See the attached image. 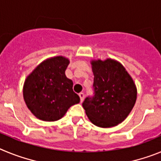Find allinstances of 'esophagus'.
<instances>
[{"mask_svg": "<svg viewBox=\"0 0 161 161\" xmlns=\"http://www.w3.org/2000/svg\"><path fill=\"white\" fill-rule=\"evenodd\" d=\"M79 97H80V102H83L84 98H85V94H84L83 93H79Z\"/></svg>", "mask_w": 161, "mask_h": 161, "instance_id": "esophagus-1", "label": "esophagus"}]
</instances>
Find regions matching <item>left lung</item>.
Here are the masks:
<instances>
[{
    "label": "left lung",
    "mask_w": 161,
    "mask_h": 161,
    "mask_svg": "<svg viewBox=\"0 0 161 161\" xmlns=\"http://www.w3.org/2000/svg\"><path fill=\"white\" fill-rule=\"evenodd\" d=\"M94 96L82 103L85 114L95 126L107 128L126 119L137 98L133 79L119 61L113 59L91 60Z\"/></svg>",
    "instance_id": "left-lung-1"
}]
</instances>
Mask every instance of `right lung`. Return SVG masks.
I'll return each mask as SVG.
<instances>
[{
	"label": "right lung",
	"mask_w": 161,
	"mask_h": 161,
	"mask_svg": "<svg viewBox=\"0 0 161 161\" xmlns=\"http://www.w3.org/2000/svg\"><path fill=\"white\" fill-rule=\"evenodd\" d=\"M70 61L59 55L40 63L25 78L23 98L37 119L54 122L64 117L72 106L80 102L72 90L73 82L65 75Z\"/></svg>",
	"instance_id": "obj_1"
}]
</instances>
